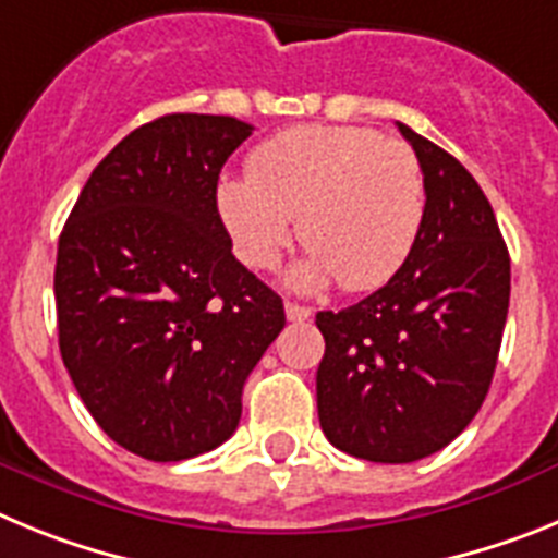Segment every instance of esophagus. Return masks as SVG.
<instances>
[{"label":"esophagus","mask_w":558,"mask_h":558,"mask_svg":"<svg viewBox=\"0 0 558 558\" xmlns=\"http://www.w3.org/2000/svg\"><path fill=\"white\" fill-rule=\"evenodd\" d=\"M284 315H288V322H307L313 313H310V307H304V304L284 302Z\"/></svg>","instance_id":"1"}]
</instances>
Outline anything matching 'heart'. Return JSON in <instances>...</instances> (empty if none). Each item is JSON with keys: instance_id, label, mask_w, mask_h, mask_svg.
<instances>
[{"instance_id": "b5f03b06", "label": "heart", "mask_w": 558, "mask_h": 558, "mask_svg": "<svg viewBox=\"0 0 558 558\" xmlns=\"http://www.w3.org/2000/svg\"><path fill=\"white\" fill-rule=\"evenodd\" d=\"M248 179L223 175L215 190L220 223L248 268H270L295 236L307 248L299 288L338 279L366 290L386 282L425 223V175L399 140L349 125H299L251 150Z\"/></svg>"}]
</instances>
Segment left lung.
<instances>
[{
    "label": "left lung",
    "mask_w": 558,
    "mask_h": 558,
    "mask_svg": "<svg viewBox=\"0 0 558 558\" xmlns=\"http://www.w3.org/2000/svg\"><path fill=\"white\" fill-rule=\"evenodd\" d=\"M425 175V223L402 268L315 324L324 436L363 461L411 463L481 411L509 315L511 259L492 204L450 153L399 122Z\"/></svg>",
    "instance_id": "1"
}]
</instances>
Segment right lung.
<instances>
[{
    "instance_id": "1",
    "label": "right lung",
    "mask_w": 558,
    "mask_h": 558,
    "mask_svg": "<svg viewBox=\"0 0 558 558\" xmlns=\"http://www.w3.org/2000/svg\"><path fill=\"white\" fill-rule=\"evenodd\" d=\"M251 131L215 113L136 128L88 175L58 240L63 366L108 438L147 461L223 445L284 327L282 299L236 263L215 206Z\"/></svg>"
}]
</instances>
